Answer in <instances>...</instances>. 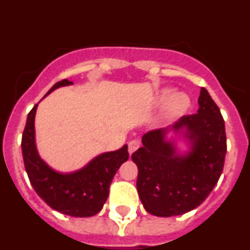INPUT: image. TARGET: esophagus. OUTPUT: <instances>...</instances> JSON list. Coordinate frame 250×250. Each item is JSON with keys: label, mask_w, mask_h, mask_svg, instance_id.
Masks as SVG:
<instances>
[{"label": "esophagus", "mask_w": 250, "mask_h": 250, "mask_svg": "<svg viewBox=\"0 0 250 250\" xmlns=\"http://www.w3.org/2000/svg\"><path fill=\"white\" fill-rule=\"evenodd\" d=\"M139 147H140V141L136 140V139H135V140L130 141V143H129V154H130V155H131L134 151H136Z\"/></svg>", "instance_id": "34e87169"}]
</instances>
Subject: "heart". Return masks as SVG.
<instances>
[{
	"mask_svg": "<svg viewBox=\"0 0 250 250\" xmlns=\"http://www.w3.org/2000/svg\"><path fill=\"white\" fill-rule=\"evenodd\" d=\"M161 104H167V114L170 118H176L180 115L184 114L189 106H190V99L189 96L183 92H178V94L171 96V91H164L160 96Z\"/></svg>",
	"mask_w": 250,
	"mask_h": 250,
	"instance_id": "obj_1",
	"label": "heart"
}]
</instances>
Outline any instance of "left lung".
Wrapping results in <instances>:
<instances>
[{"mask_svg": "<svg viewBox=\"0 0 250 250\" xmlns=\"http://www.w3.org/2000/svg\"><path fill=\"white\" fill-rule=\"evenodd\" d=\"M199 109L185 115L174 129L185 127L191 151L176 155L165 140V130L143 136V146L131 155L138 165L136 188L147 213L156 216L182 215L199 207L222 175L227 154L224 119L204 87L198 99Z\"/></svg>", "mask_w": 250, "mask_h": 250, "instance_id": "8db88e82", "label": "left lung"}]
</instances>
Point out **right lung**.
Returning a JSON list of instances; mask_svg holds the SVG:
<instances>
[{
  "label": "right lung",
  "instance_id": "obj_1",
  "mask_svg": "<svg viewBox=\"0 0 250 250\" xmlns=\"http://www.w3.org/2000/svg\"><path fill=\"white\" fill-rule=\"evenodd\" d=\"M71 83L67 79L59 81L46 95L60 86ZM36 109L37 105H35L28 112L21 141L22 156L31 185L48 207L60 213L80 218L98 214L109 196L112 178L121 164L129 159L127 145L116 151L96 156L76 173L65 175L56 173L37 154L35 145Z\"/></svg>",
  "mask_w": 250,
  "mask_h": 250
}]
</instances>
